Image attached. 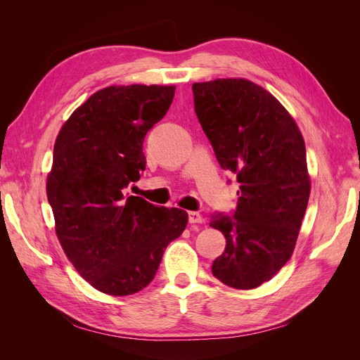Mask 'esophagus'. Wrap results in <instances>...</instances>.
<instances>
[{
	"instance_id": "esophagus-1",
	"label": "esophagus",
	"mask_w": 360,
	"mask_h": 360,
	"mask_svg": "<svg viewBox=\"0 0 360 360\" xmlns=\"http://www.w3.org/2000/svg\"><path fill=\"white\" fill-rule=\"evenodd\" d=\"M188 219L191 224H202L204 219L198 212H188Z\"/></svg>"
}]
</instances>
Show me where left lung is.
I'll return each mask as SVG.
<instances>
[{
    "label": "left lung",
    "mask_w": 360,
    "mask_h": 360,
    "mask_svg": "<svg viewBox=\"0 0 360 360\" xmlns=\"http://www.w3.org/2000/svg\"><path fill=\"white\" fill-rule=\"evenodd\" d=\"M192 91L217 162L238 183L236 210L210 217L226 240L212 274L228 287L255 288L296 246L311 192L303 138L285 108L254 82L216 79L193 84Z\"/></svg>",
    "instance_id": "8db88e82"
}]
</instances>
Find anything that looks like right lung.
<instances>
[{
    "label": "right lung",
    "instance_id": "add662e5",
    "mask_svg": "<svg viewBox=\"0 0 360 360\" xmlns=\"http://www.w3.org/2000/svg\"><path fill=\"white\" fill-rule=\"evenodd\" d=\"M176 86H108L61 127L48 176L58 240L76 271L96 290L129 296L153 281L188 213L126 197L146 169L143 143L163 118Z\"/></svg>",
    "mask_w": 360,
    "mask_h": 360
}]
</instances>
